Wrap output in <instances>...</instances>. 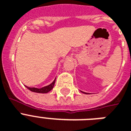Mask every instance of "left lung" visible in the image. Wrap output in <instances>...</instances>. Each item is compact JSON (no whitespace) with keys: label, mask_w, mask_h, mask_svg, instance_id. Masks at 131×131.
Masks as SVG:
<instances>
[{"label":"left lung","mask_w":131,"mask_h":131,"mask_svg":"<svg viewBox=\"0 0 131 131\" xmlns=\"http://www.w3.org/2000/svg\"><path fill=\"white\" fill-rule=\"evenodd\" d=\"M81 91V90H80ZM82 92V93H84V94H89V93H87V92H83V91H81Z\"/></svg>","instance_id":"left-lung-1"}]
</instances>
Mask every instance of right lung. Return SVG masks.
Masks as SVG:
<instances>
[{
	"mask_svg": "<svg viewBox=\"0 0 131 131\" xmlns=\"http://www.w3.org/2000/svg\"><path fill=\"white\" fill-rule=\"evenodd\" d=\"M56 82V78L55 80H53V82L51 83L49 85H47L46 86H44L43 88H30L28 86H25L28 89L30 90V91L33 92H37V93H47L49 92L50 90L53 89V86H54V84H55Z\"/></svg>",
	"mask_w": 131,
	"mask_h": 131,
	"instance_id": "add662e5",
	"label": "right lung"
}]
</instances>
